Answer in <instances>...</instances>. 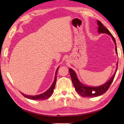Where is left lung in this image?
<instances>
[{
    "label": "left lung",
    "mask_w": 124,
    "mask_h": 124,
    "mask_svg": "<svg viewBox=\"0 0 124 124\" xmlns=\"http://www.w3.org/2000/svg\"><path fill=\"white\" fill-rule=\"evenodd\" d=\"M97 25H98V32L99 33H106L108 35H109L113 40V42L115 46V52L116 54L117 55V47H116V43L114 37L111 34V33L109 31L108 29L106 28L103 26V25L101 23L99 20H97ZM116 69L112 77L108 80L106 83L101 85L99 86H88L87 85L84 84L79 81L77 77V74L75 72V71L71 68L69 69V73L71 78L72 83L74 86L75 89L78 93L82 97H96L101 95H103L104 93L107 92L108 88H109L111 83L113 82L116 71L117 70L118 67V62L116 63Z\"/></svg>",
    "instance_id": "8db88e82"
}]
</instances>
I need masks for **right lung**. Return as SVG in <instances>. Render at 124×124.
<instances>
[{
	"label": "right lung",
	"instance_id": "add662e5",
	"mask_svg": "<svg viewBox=\"0 0 124 124\" xmlns=\"http://www.w3.org/2000/svg\"><path fill=\"white\" fill-rule=\"evenodd\" d=\"M59 68V67H58V68L56 70L54 82H53V83H52V85L50 86V87L48 88L46 92H44L42 93H41V94L37 95H35V96H30V95H25L23 93L21 92L22 95L24 96L25 98H27V99H31V100H46V99L49 98L52 95V94H53V92H54V89L55 88V86L56 82V78H57V71H58Z\"/></svg>",
	"mask_w": 124,
	"mask_h": 124
}]
</instances>
